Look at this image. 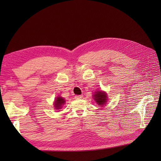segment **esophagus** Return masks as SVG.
<instances>
[{
  "label": "esophagus",
  "mask_w": 161,
  "mask_h": 161,
  "mask_svg": "<svg viewBox=\"0 0 161 161\" xmlns=\"http://www.w3.org/2000/svg\"><path fill=\"white\" fill-rule=\"evenodd\" d=\"M83 97V95H76V96H75V98L76 99H81Z\"/></svg>",
  "instance_id": "esophagus-1"
}]
</instances>
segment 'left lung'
<instances>
[{
	"mask_svg": "<svg viewBox=\"0 0 161 161\" xmlns=\"http://www.w3.org/2000/svg\"><path fill=\"white\" fill-rule=\"evenodd\" d=\"M93 98L95 102L100 107H105L107 104L108 101V95L104 91H96L93 95Z\"/></svg>",
	"mask_w": 161,
	"mask_h": 161,
	"instance_id": "left-lung-1",
	"label": "left lung"
}]
</instances>
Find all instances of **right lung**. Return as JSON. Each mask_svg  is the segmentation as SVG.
<instances>
[{
	"mask_svg": "<svg viewBox=\"0 0 161 161\" xmlns=\"http://www.w3.org/2000/svg\"><path fill=\"white\" fill-rule=\"evenodd\" d=\"M65 102H66V100L65 99L61 96H57L54 99V107L55 108V110L57 111H59L60 109L63 107V106L65 104Z\"/></svg>",
	"mask_w": 161,
	"mask_h": 161,
	"instance_id": "add662e5",
	"label": "right lung"
}]
</instances>
